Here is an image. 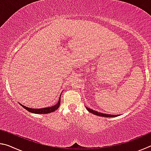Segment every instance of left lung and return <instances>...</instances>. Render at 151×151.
<instances>
[{"mask_svg": "<svg viewBox=\"0 0 151 151\" xmlns=\"http://www.w3.org/2000/svg\"><path fill=\"white\" fill-rule=\"evenodd\" d=\"M86 109L88 110V111L91 112V113L96 114L97 116H104V117H114V116H116L117 115H113V114H103V113H101V112H98L97 111H94V110H92L89 108H87V107H86Z\"/></svg>", "mask_w": 151, "mask_h": 151, "instance_id": "8db88e82", "label": "left lung"}]
</instances>
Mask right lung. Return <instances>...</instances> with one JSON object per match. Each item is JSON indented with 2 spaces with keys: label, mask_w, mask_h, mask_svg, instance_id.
Wrapping results in <instances>:
<instances>
[{
  "label": "right lung",
  "mask_w": 151,
  "mask_h": 151,
  "mask_svg": "<svg viewBox=\"0 0 151 151\" xmlns=\"http://www.w3.org/2000/svg\"><path fill=\"white\" fill-rule=\"evenodd\" d=\"M60 99H59V101H58V103L57 104H55V106H52L51 107H47V108H44V109H31V108H28L27 106H24L23 105H22L21 104H20L23 108H24L27 111H29L30 112H32V113H36V114H48V113H50V112L55 111L56 110L58 109V107L60 106Z\"/></svg>",
  "instance_id": "1"
}]
</instances>
